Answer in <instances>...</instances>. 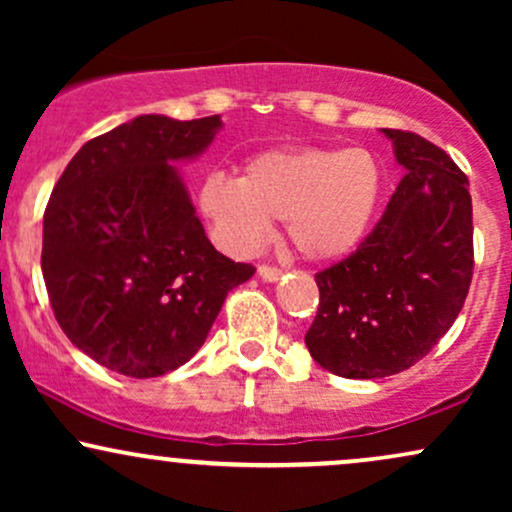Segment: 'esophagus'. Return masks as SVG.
I'll list each match as a JSON object with an SVG mask.
<instances>
[{
  "mask_svg": "<svg viewBox=\"0 0 512 512\" xmlns=\"http://www.w3.org/2000/svg\"><path fill=\"white\" fill-rule=\"evenodd\" d=\"M257 274H260V279L264 281H276L281 276V269L269 267V264H260V267H257Z\"/></svg>",
  "mask_w": 512,
  "mask_h": 512,
  "instance_id": "obj_1",
  "label": "esophagus"
}]
</instances>
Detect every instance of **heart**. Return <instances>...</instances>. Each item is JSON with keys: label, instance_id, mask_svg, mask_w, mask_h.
I'll return each instance as SVG.
<instances>
[{"label": "heart", "instance_id": "heart-1", "mask_svg": "<svg viewBox=\"0 0 512 512\" xmlns=\"http://www.w3.org/2000/svg\"><path fill=\"white\" fill-rule=\"evenodd\" d=\"M385 173L368 149L286 146L250 156L240 178L211 173L199 185V211L216 245L250 257L267 243L274 219L303 257L339 260L368 236Z\"/></svg>", "mask_w": 512, "mask_h": 512}]
</instances>
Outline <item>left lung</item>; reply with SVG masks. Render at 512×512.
<instances>
[{"label":"left lung","mask_w":512,"mask_h":512,"mask_svg":"<svg viewBox=\"0 0 512 512\" xmlns=\"http://www.w3.org/2000/svg\"><path fill=\"white\" fill-rule=\"evenodd\" d=\"M383 134L404 178L356 252L315 274L320 305L305 334L310 356L351 380L424 358L460 315L474 269L467 175L419 134Z\"/></svg>","instance_id":"1"}]
</instances>
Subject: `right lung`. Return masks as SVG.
Returning <instances> with one entry per match:
<instances>
[{
	"instance_id": "right-lung-1",
	"label": "right lung",
	"mask_w": 512,
	"mask_h": 512,
	"mask_svg": "<svg viewBox=\"0 0 512 512\" xmlns=\"http://www.w3.org/2000/svg\"><path fill=\"white\" fill-rule=\"evenodd\" d=\"M221 117L139 115L64 168L43 219V279L69 342L129 378L197 354L228 291L255 274L209 243L175 163L207 151Z\"/></svg>"
}]
</instances>
